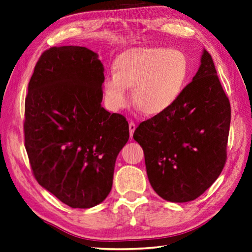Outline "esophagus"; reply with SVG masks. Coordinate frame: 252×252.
<instances>
[{
	"mask_svg": "<svg viewBox=\"0 0 252 252\" xmlns=\"http://www.w3.org/2000/svg\"><path fill=\"white\" fill-rule=\"evenodd\" d=\"M128 128H130V135H131V137H132L135 130H136V125L134 124V122H130V124H128Z\"/></svg>",
	"mask_w": 252,
	"mask_h": 252,
	"instance_id": "esophagus-1",
	"label": "esophagus"
}]
</instances>
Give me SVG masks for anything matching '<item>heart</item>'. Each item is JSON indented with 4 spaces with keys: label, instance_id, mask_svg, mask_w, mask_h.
Instances as JSON below:
<instances>
[{
    "label": "heart",
    "instance_id": "b5f03b06",
    "mask_svg": "<svg viewBox=\"0 0 252 252\" xmlns=\"http://www.w3.org/2000/svg\"><path fill=\"white\" fill-rule=\"evenodd\" d=\"M188 76V58L179 50L131 48L118 57L115 71L104 79L105 101L115 111L126 107L133 88V100L138 109L148 115L160 114L181 97Z\"/></svg>",
    "mask_w": 252,
    "mask_h": 252
}]
</instances>
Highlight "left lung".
I'll use <instances>...</instances> for the list:
<instances>
[{"instance_id":"left-lung-1","label":"left lung","mask_w":252,"mask_h":252,"mask_svg":"<svg viewBox=\"0 0 252 252\" xmlns=\"http://www.w3.org/2000/svg\"><path fill=\"white\" fill-rule=\"evenodd\" d=\"M230 119L229 99L204 49L196 75L177 101L142 121L133 135L158 195L168 202H191L217 181L227 158Z\"/></svg>"}]
</instances>
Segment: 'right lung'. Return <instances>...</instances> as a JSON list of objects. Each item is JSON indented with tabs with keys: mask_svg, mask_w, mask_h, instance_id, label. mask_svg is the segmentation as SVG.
Here are the masks:
<instances>
[{
	"mask_svg": "<svg viewBox=\"0 0 252 252\" xmlns=\"http://www.w3.org/2000/svg\"><path fill=\"white\" fill-rule=\"evenodd\" d=\"M103 71L89 48L52 47L28 83L24 135L33 175L71 208H92L109 195L116 158L130 137L126 118L101 105Z\"/></svg>",
	"mask_w": 252,
	"mask_h": 252,
	"instance_id": "obj_1",
	"label": "right lung"
}]
</instances>
